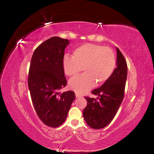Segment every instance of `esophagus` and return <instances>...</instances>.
<instances>
[{
  "label": "esophagus",
  "mask_w": 154,
  "mask_h": 154,
  "mask_svg": "<svg viewBox=\"0 0 154 154\" xmlns=\"http://www.w3.org/2000/svg\"><path fill=\"white\" fill-rule=\"evenodd\" d=\"M76 98H78V97H81V96L80 95H79L78 94H77V93H76Z\"/></svg>",
  "instance_id": "1"
}]
</instances>
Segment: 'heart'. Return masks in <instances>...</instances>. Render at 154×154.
Segmentation results:
<instances>
[{"label":"heart","mask_w":154,"mask_h":154,"mask_svg":"<svg viewBox=\"0 0 154 154\" xmlns=\"http://www.w3.org/2000/svg\"><path fill=\"white\" fill-rule=\"evenodd\" d=\"M116 67L114 52L101 45L83 44L74 49L73 57L66 54L63 58V71L67 76H76L83 69L85 72L69 81L70 88L78 94L87 92L96 82L97 85L103 84L112 76Z\"/></svg>","instance_id":"b5f03b06"}]
</instances>
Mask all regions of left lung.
<instances>
[{
    "mask_svg": "<svg viewBox=\"0 0 154 154\" xmlns=\"http://www.w3.org/2000/svg\"><path fill=\"white\" fill-rule=\"evenodd\" d=\"M116 50L117 67L112 76L100 88L91 92L100 97L95 99L85 96L87 105L83 116L87 124L94 129L103 128L112 121L124 98L127 64L119 49L116 48Z\"/></svg>",
    "mask_w": 154,
    "mask_h": 154,
    "instance_id": "1",
    "label": "left lung"
}]
</instances>
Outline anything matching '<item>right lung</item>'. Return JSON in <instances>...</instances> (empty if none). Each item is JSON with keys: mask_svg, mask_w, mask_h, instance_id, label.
Instances as JSON below:
<instances>
[{"mask_svg": "<svg viewBox=\"0 0 154 154\" xmlns=\"http://www.w3.org/2000/svg\"><path fill=\"white\" fill-rule=\"evenodd\" d=\"M69 44L67 39L51 37L36 48L31 60L27 82L32 104L42 122L53 128L66 121L76 97L72 91L58 92L67 83L63 58Z\"/></svg>", "mask_w": 154, "mask_h": 154, "instance_id": "1", "label": "right lung"}]
</instances>
